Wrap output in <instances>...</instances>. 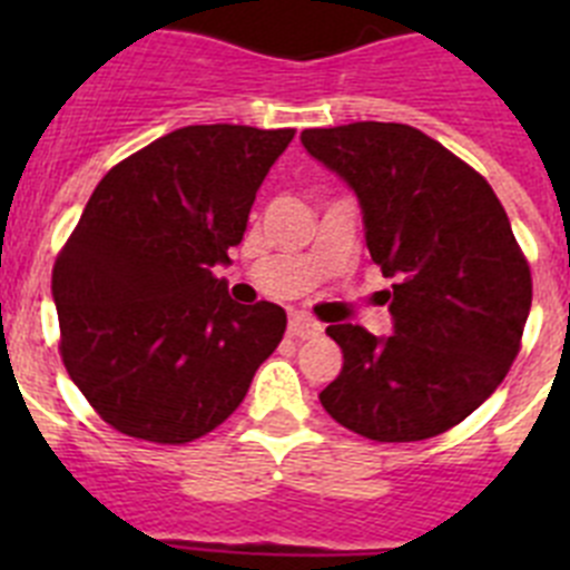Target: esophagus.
Here are the masks:
<instances>
[{
    "mask_svg": "<svg viewBox=\"0 0 570 570\" xmlns=\"http://www.w3.org/2000/svg\"><path fill=\"white\" fill-rule=\"evenodd\" d=\"M288 334L296 336V340H314V336L322 334L320 322L308 320V316H291L288 320Z\"/></svg>",
    "mask_w": 570,
    "mask_h": 570,
    "instance_id": "esophagus-1",
    "label": "esophagus"
}]
</instances>
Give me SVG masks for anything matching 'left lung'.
<instances>
[{
	"label": "left lung",
	"instance_id": "8db88e82",
	"mask_svg": "<svg viewBox=\"0 0 570 570\" xmlns=\"http://www.w3.org/2000/svg\"><path fill=\"white\" fill-rule=\"evenodd\" d=\"M354 190L394 334L331 325L342 371L322 407L354 434L416 442L460 425L505 380L531 311V271L491 185L411 125L302 130Z\"/></svg>",
	"mask_w": 570,
	"mask_h": 570
}]
</instances>
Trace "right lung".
<instances>
[{
  "instance_id": "1",
  "label": "right lung",
  "mask_w": 570,
  "mask_h": 570,
  "mask_svg": "<svg viewBox=\"0 0 570 570\" xmlns=\"http://www.w3.org/2000/svg\"><path fill=\"white\" fill-rule=\"evenodd\" d=\"M294 128L188 125L110 168L53 265L70 380L108 425L183 445L223 425L282 342L274 302L239 305L216 265Z\"/></svg>"
}]
</instances>
